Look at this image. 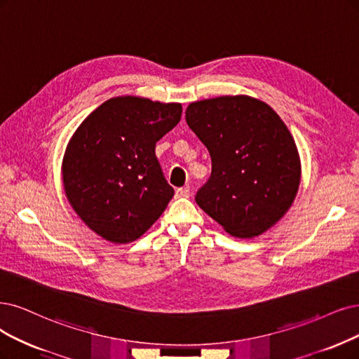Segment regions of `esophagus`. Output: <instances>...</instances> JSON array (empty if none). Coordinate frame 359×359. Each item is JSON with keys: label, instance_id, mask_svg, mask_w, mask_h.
<instances>
[{"label": "esophagus", "instance_id": "1", "mask_svg": "<svg viewBox=\"0 0 359 359\" xmlns=\"http://www.w3.org/2000/svg\"><path fill=\"white\" fill-rule=\"evenodd\" d=\"M191 194V188L189 187H183L176 189V198H187Z\"/></svg>", "mask_w": 359, "mask_h": 359}]
</instances>
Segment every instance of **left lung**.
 <instances>
[{"label":"left lung","instance_id":"obj_1","mask_svg":"<svg viewBox=\"0 0 359 359\" xmlns=\"http://www.w3.org/2000/svg\"><path fill=\"white\" fill-rule=\"evenodd\" d=\"M187 123L211 156L196 204L236 238H256L281 220L296 200L302 163L280 115L236 95L189 103Z\"/></svg>","mask_w":359,"mask_h":359}]
</instances>
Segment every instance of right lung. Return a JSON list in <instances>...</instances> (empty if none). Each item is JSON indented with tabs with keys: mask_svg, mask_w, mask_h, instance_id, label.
Returning <instances> with one entry per match:
<instances>
[{
	"mask_svg": "<svg viewBox=\"0 0 359 359\" xmlns=\"http://www.w3.org/2000/svg\"><path fill=\"white\" fill-rule=\"evenodd\" d=\"M180 116V103L118 96L74 131L62 159L65 195L103 240L136 241L164 213L175 191L163 176L155 144Z\"/></svg>",
	"mask_w": 359,
	"mask_h": 359,
	"instance_id": "1",
	"label": "right lung"
}]
</instances>
